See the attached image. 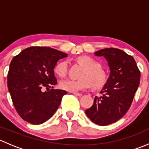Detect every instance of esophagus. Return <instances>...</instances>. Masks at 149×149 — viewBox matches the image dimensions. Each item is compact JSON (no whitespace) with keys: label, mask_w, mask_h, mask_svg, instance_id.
<instances>
[{"label":"esophagus","mask_w":149,"mask_h":149,"mask_svg":"<svg viewBox=\"0 0 149 149\" xmlns=\"http://www.w3.org/2000/svg\"><path fill=\"white\" fill-rule=\"evenodd\" d=\"M73 95L76 96V97H81L82 96V94H80V93H76V92H73Z\"/></svg>","instance_id":"esophagus-1"}]
</instances>
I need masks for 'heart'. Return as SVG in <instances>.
Returning a JSON list of instances; mask_svg holds the SVG:
<instances>
[{"instance_id": "heart-1", "label": "heart", "mask_w": 149, "mask_h": 149, "mask_svg": "<svg viewBox=\"0 0 149 149\" xmlns=\"http://www.w3.org/2000/svg\"><path fill=\"white\" fill-rule=\"evenodd\" d=\"M77 61L84 70L81 75L79 80L65 79L60 84L62 89L69 92H77L87 89L92 86L94 88H100L106 84L107 76L104 70L99 67V64L91 57L82 55L77 58ZM68 63L65 61L58 63L55 66V73L60 77H65L67 74Z\"/></svg>"}]
</instances>
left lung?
I'll return each instance as SVG.
<instances>
[{
    "label": "left lung",
    "instance_id": "obj_1",
    "mask_svg": "<svg viewBox=\"0 0 149 149\" xmlns=\"http://www.w3.org/2000/svg\"><path fill=\"white\" fill-rule=\"evenodd\" d=\"M103 56L109 68V76L86 115L99 125L119 120L130 108L140 84L141 73L134 58L118 48H105L94 52Z\"/></svg>",
    "mask_w": 149,
    "mask_h": 149
}]
</instances>
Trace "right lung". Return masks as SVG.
Returning a JSON list of instances; mask_svg holds the SVG:
<instances>
[{"label":"right lung","instance_id":"1","mask_svg":"<svg viewBox=\"0 0 149 149\" xmlns=\"http://www.w3.org/2000/svg\"><path fill=\"white\" fill-rule=\"evenodd\" d=\"M65 52L48 47H31L12 59L7 76L13 104L21 118L33 125L49 120L58 109L66 91L54 89V68ZM46 88L47 91H44Z\"/></svg>","mask_w":149,"mask_h":149}]
</instances>
